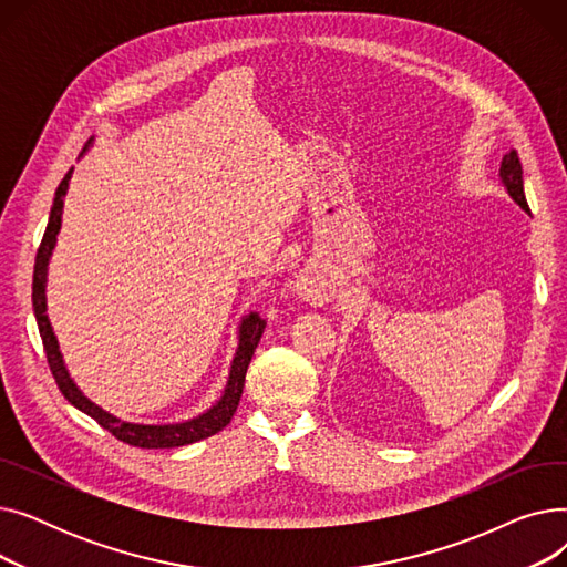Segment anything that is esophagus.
Instances as JSON below:
<instances>
[{
  "label": "esophagus",
  "instance_id": "1",
  "mask_svg": "<svg viewBox=\"0 0 567 567\" xmlns=\"http://www.w3.org/2000/svg\"><path fill=\"white\" fill-rule=\"evenodd\" d=\"M301 289H306V287H301Z\"/></svg>",
  "mask_w": 567,
  "mask_h": 567
}]
</instances>
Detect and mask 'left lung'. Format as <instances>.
I'll list each match as a JSON object with an SVG mask.
<instances>
[{"mask_svg": "<svg viewBox=\"0 0 567 567\" xmlns=\"http://www.w3.org/2000/svg\"><path fill=\"white\" fill-rule=\"evenodd\" d=\"M501 178H503L505 188H508L511 197L524 208V212H528L526 195H524V182H522V163H519V156H517L515 148H511V152L503 156Z\"/></svg>", "mask_w": 567, "mask_h": 567, "instance_id": "left-lung-1", "label": "left lung"}]
</instances>
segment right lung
<instances>
[{"mask_svg":"<svg viewBox=\"0 0 567 567\" xmlns=\"http://www.w3.org/2000/svg\"><path fill=\"white\" fill-rule=\"evenodd\" d=\"M73 169L66 172V176L59 184L56 193H54V204L50 212V220L43 234V241L37 250V264H34V282H32V303H34V315H37V323H39V333L43 340V349H45V359L50 365V372L59 385L62 395L80 411H84L86 415L107 430L112 436H116L118 441H124L128 445H135V449H178V445H188L195 441H202L206 436L218 434L223 427L229 425L231 415L238 406V400H241L244 393V383H246V372L248 365L252 361V353L259 344V338L266 329V319L259 317V312H250L244 323H241V340H238V351L234 355L231 363V372H229V381L225 395L218 400V404L214 409H208L206 413H202L199 419H193L188 423H178V425H135V423H124L114 419L107 411H103L101 406H96L94 402H89L78 389L75 383L71 381L62 353H59L56 347V338L52 333V326L48 321L45 315V274H48V261L56 241L59 227H62V208H64V195L69 188V178H71Z\"/></svg>","mask_w":567,"mask_h":567,"instance_id":"add662e5","label":"right lung"}]
</instances>
